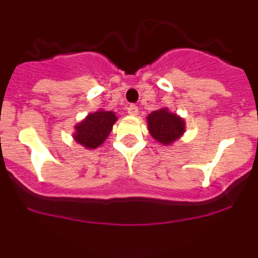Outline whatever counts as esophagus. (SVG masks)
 Listing matches in <instances>:
<instances>
[{"label": "esophagus", "mask_w": 258, "mask_h": 258, "mask_svg": "<svg viewBox=\"0 0 258 258\" xmlns=\"http://www.w3.org/2000/svg\"><path fill=\"white\" fill-rule=\"evenodd\" d=\"M127 113L131 116H137L138 115V107L134 106V104H131V106L127 107Z\"/></svg>", "instance_id": "esophagus-1"}]
</instances>
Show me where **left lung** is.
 <instances>
[{"instance_id":"left-lung-1","label":"left lung","mask_w":258,"mask_h":258,"mask_svg":"<svg viewBox=\"0 0 258 258\" xmlns=\"http://www.w3.org/2000/svg\"><path fill=\"white\" fill-rule=\"evenodd\" d=\"M147 127L157 143L170 146L184 134L186 121L179 115L169 111L168 107H161L147 116Z\"/></svg>"}]
</instances>
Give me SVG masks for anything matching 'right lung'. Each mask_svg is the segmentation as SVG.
<instances>
[{
    "mask_svg": "<svg viewBox=\"0 0 258 258\" xmlns=\"http://www.w3.org/2000/svg\"><path fill=\"white\" fill-rule=\"evenodd\" d=\"M116 121L117 116L113 111L99 108L95 112L88 113L84 120L75 125L72 137L75 142L85 149L94 150L103 145Z\"/></svg>",
    "mask_w": 258,
    "mask_h": 258,
    "instance_id": "obj_1",
    "label": "right lung"
}]
</instances>
